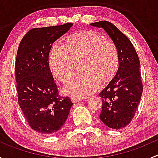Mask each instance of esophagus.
<instances>
[{
	"label": "esophagus",
	"instance_id": "obj_1",
	"mask_svg": "<svg viewBox=\"0 0 158 158\" xmlns=\"http://www.w3.org/2000/svg\"><path fill=\"white\" fill-rule=\"evenodd\" d=\"M81 100H82V98H79V97H72L71 98V101L73 103L78 102L81 101Z\"/></svg>",
	"mask_w": 158,
	"mask_h": 158
}]
</instances>
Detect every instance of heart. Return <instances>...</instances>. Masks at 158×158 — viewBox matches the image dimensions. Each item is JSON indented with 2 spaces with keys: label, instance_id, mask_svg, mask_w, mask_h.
<instances>
[{
  "label": "heart",
  "instance_id": "heart-1",
  "mask_svg": "<svg viewBox=\"0 0 158 158\" xmlns=\"http://www.w3.org/2000/svg\"><path fill=\"white\" fill-rule=\"evenodd\" d=\"M49 66L56 79L66 82L81 63L82 75L65 85L63 91L73 97H84L97 90L100 82L107 83L117 73L118 52L111 41L101 33L82 31L68 36L64 47L54 44L49 52Z\"/></svg>",
  "mask_w": 158,
  "mask_h": 158
}]
</instances>
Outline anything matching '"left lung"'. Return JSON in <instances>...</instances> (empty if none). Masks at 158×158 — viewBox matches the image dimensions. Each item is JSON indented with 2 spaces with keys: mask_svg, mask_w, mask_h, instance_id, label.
<instances>
[{
  "mask_svg": "<svg viewBox=\"0 0 158 158\" xmlns=\"http://www.w3.org/2000/svg\"><path fill=\"white\" fill-rule=\"evenodd\" d=\"M91 26L102 28L108 33L117 47L119 57L117 73L98 94L102 98L99 118L109 128H125L135 116L142 95L139 58L131 42L113 23L103 20Z\"/></svg>",
  "mask_w": 158,
  "mask_h": 158,
  "instance_id": "8db88e82",
  "label": "left lung"
}]
</instances>
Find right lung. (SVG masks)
<instances>
[{
	"label": "right lung",
	"instance_id": "right-lung-1",
	"mask_svg": "<svg viewBox=\"0 0 158 158\" xmlns=\"http://www.w3.org/2000/svg\"><path fill=\"white\" fill-rule=\"evenodd\" d=\"M73 23L33 28L19 45L15 63L18 103L30 127L42 135L58 131L73 106L69 97L59 95L49 66V52L55 41Z\"/></svg>",
	"mask_w": 158,
	"mask_h": 158
}]
</instances>
